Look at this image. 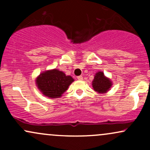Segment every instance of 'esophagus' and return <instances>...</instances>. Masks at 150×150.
I'll return each instance as SVG.
<instances>
[{"instance_id":"1","label":"esophagus","mask_w":150,"mask_h":150,"mask_svg":"<svg viewBox=\"0 0 150 150\" xmlns=\"http://www.w3.org/2000/svg\"><path fill=\"white\" fill-rule=\"evenodd\" d=\"M77 80H83V77H82V75H80V76H78V77H77Z\"/></svg>"}]
</instances>
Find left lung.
Listing matches in <instances>:
<instances>
[{"label": "left lung", "instance_id": "8db88e82", "mask_svg": "<svg viewBox=\"0 0 150 150\" xmlns=\"http://www.w3.org/2000/svg\"><path fill=\"white\" fill-rule=\"evenodd\" d=\"M111 80L104 76V73L98 72L92 81V87L94 91L99 93H105L111 87Z\"/></svg>", "mask_w": 150, "mask_h": 150}]
</instances>
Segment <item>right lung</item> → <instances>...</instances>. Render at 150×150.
I'll return each instance as SVG.
<instances>
[{
  "label": "right lung",
  "mask_w": 150,
  "mask_h": 150,
  "mask_svg": "<svg viewBox=\"0 0 150 150\" xmlns=\"http://www.w3.org/2000/svg\"><path fill=\"white\" fill-rule=\"evenodd\" d=\"M74 81L73 77L56 69L40 74L37 79L38 88L44 95L50 98L61 97Z\"/></svg>",
  "instance_id": "add662e5"
}]
</instances>
